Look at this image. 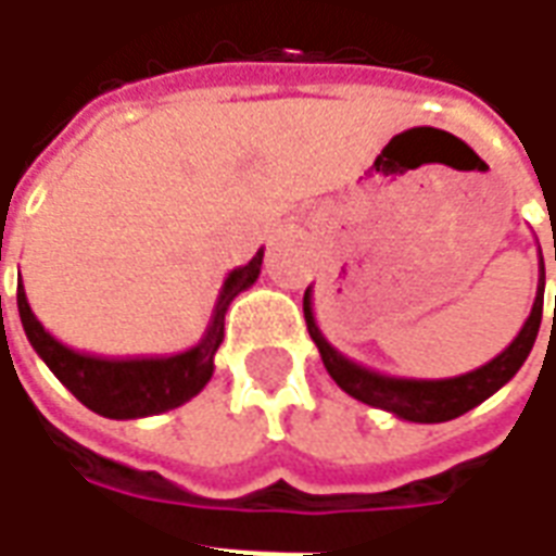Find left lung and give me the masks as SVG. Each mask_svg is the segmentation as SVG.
I'll return each instance as SVG.
<instances>
[{
  "label": "left lung",
  "instance_id": "1",
  "mask_svg": "<svg viewBox=\"0 0 556 556\" xmlns=\"http://www.w3.org/2000/svg\"><path fill=\"white\" fill-rule=\"evenodd\" d=\"M556 262V250H554ZM542 298H545V262L539 253V286L533 309L527 315L525 327L518 330V337L506 345V349L489 361L485 366H479L473 372L455 375V378H438V381H426V378H396V375L375 372L363 363H354L345 357L342 351H337L327 337L321 333V327L315 321L313 313V286L303 294V315H306V327L309 337L318 345V354L325 361V369L330 378L337 381L349 396H354L363 405H372L387 414H393L399 419L408 422H446L467 414L470 408H477L479 402H485L494 396L503 384H509L515 372L525 366L527 354L536 342L539 325H542ZM554 321H556V303H554Z\"/></svg>",
  "mask_w": 556,
  "mask_h": 556
}]
</instances>
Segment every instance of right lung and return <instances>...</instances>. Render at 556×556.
<instances>
[{
	"label": "right lung",
	"mask_w": 556,
	"mask_h": 556,
	"mask_svg": "<svg viewBox=\"0 0 556 556\" xmlns=\"http://www.w3.org/2000/svg\"><path fill=\"white\" fill-rule=\"evenodd\" d=\"M265 250L247 262V265L229 270V277L219 289L217 306L211 313L205 337L193 349L172 354V357H91L67 349L59 339L50 337V330L31 313L23 286L17 289L20 321L26 330V339L41 357L50 372L74 393V396L94 414L110 419H139L154 417L163 410L181 408L184 402L199 396L214 375V354L223 342V325L229 303L253 286L262 274Z\"/></svg>",
	"instance_id": "obj_1"
}]
</instances>
